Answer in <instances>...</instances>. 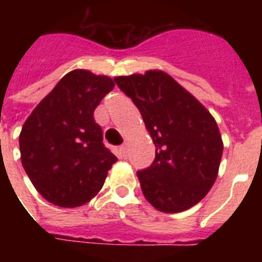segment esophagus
I'll return each mask as SVG.
<instances>
[{"mask_svg":"<svg viewBox=\"0 0 262 262\" xmlns=\"http://www.w3.org/2000/svg\"><path fill=\"white\" fill-rule=\"evenodd\" d=\"M118 156L119 159H127V147L126 145H120L118 149Z\"/></svg>","mask_w":262,"mask_h":262,"instance_id":"esophagus-1","label":"esophagus"}]
</instances>
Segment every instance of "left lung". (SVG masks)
<instances>
[{"label": "left lung", "mask_w": 262, "mask_h": 262, "mask_svg": "<svg viewBox=\"0 0 262 262\" xmlns=\"http://www.w3.org/2000/svg\"><path fill=\"white\" fill-rule=\"evenodd\" d=\"M156 147L154 163L138 170L145 200L163 212H181L205 198L216 180L223 142L212 115L165 72L119 76Z\"/></svg>", "instance_id": "left-lung-1"}]
</instances>
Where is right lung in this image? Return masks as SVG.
<instances>
[{"mask_svg": "<svg viewBox=\"0 0 262 262\" xmlns=\"http://www.w3.org/2000/svg\"><path fill=\"white\" fill-rule=\"evenodd\" d=\"M114 89L107 76L67 73L25 122L19 149L25 172L43 198L78 207L102 189L117 157L103 144L94 110Z\"/></svg>", "mask_w": 262, "mask_h": 262, "instance_id": "obj_1", "label": "right lung"}]
</instances>
